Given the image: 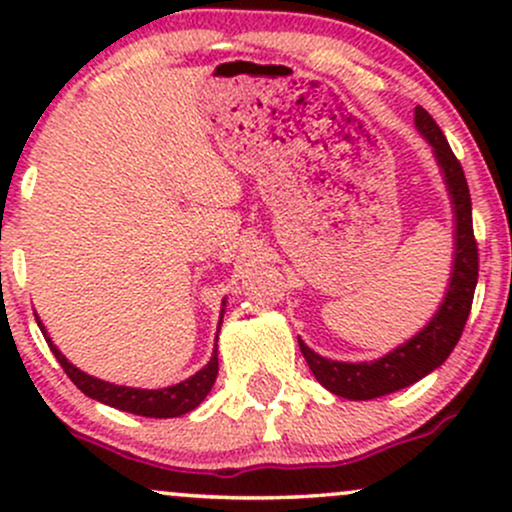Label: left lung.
<instances>
[{
	"label": "left lung",
	"mask_w": 512,
	"mask_h": 512,
	"mask_svg": "<svg viewBox=\"0 0 512 512\" xmlns=\"http://www.w3.org/2000/svg\"><path fill=\"white\" fill-rule=\"evenodd\" d=\"M414 125L421 132V137L431 144L440 173H443V182L448 187L452 219H455V233H452L455 252H452L450 284L443 303L438 305L436 315L428 320L424 330L416 332L407 342L399 344L383 358H375V361H332V358L315 354L310 346L303 344V339H298V346H301L317 383L337 397L356 399V402L404 390V387L414 385L416 380L426 378L438 366H443L445 358L460 342L469 310H472L474 289H477L479 252L477 240H474L472 199H469L464 170L452 154L448 139L440 132L436 120L421 105H416L414 110Z\"/></svg>",
	"instance_id": "left-lung-1"
}]
</instances>
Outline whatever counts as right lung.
I'll list each match as a JSON object with an SVG mask.
<instances>
[{
    "label": "right lung",
    "mask_w": 512,
    "mask_h": 512,
    "mask_svg": "<svg viewBox=\"0 0 512 512\" xmlns=\"http://www.w3.org/2000/svg\"><path fill=\"white\" fill-rule=\"evenodd\" d=\"M223 305H226V301H223ZM223 313H226V308H221L219 330L223 322ZM35 320H38V327L40 332H43L45 342H48L50 351L55 354L57 361H60L64 373L69 375V380H72L84 395L96 399V402H103L108 404V407H115L120 411H129V414L149 416V419H173V416L187 414V411L197 409L199 404L204 402V397L209 395L211 387L216 383V375H219V351H216V344H214V354H211L207 366L197 370L192 378L182 380L178 385L161 387V390H142V387L105 383V380L93 378V375H88L84 370L76 368L74 363H69L67 356H62V351L52 344V339L48 337V330H45L38 315H35ZM219 330H216V339H219Z\"/></svg>",
    "instance_id": "1"
}]
</instances>
